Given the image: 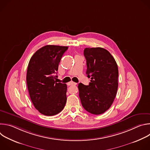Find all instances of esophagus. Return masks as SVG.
I'll return each mask as SVG.
<instances>
[{"instance_id":"esophagus-1","label":"esophagus","mask_w":150,"mask_h":150,"mask_svg":"<svg viewBox=\"0 0 150 150\" xmlns=\"http://www.w3.org/2000/svg\"><path fill=\"white\" fill-rule=\"evenodd\" d=\"M68 85H76V83L74 82H70L68 83Z\"/></svg>"}]
</instances>
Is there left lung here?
I'll return each instance as SVG.
<instances>
[{"mask_svg": "<svg viewBox=\"0 0 150 150\" xmlns=\"http://www.w3.org/2000/svg\"><path fill=\"white\" fill-rule=\"evenodd\" d=\"M86 74L91 77L88 85H78L79 96L85 110L100 115L108 110L116 96L118 87V67L112 55L101 47L85 48Z\"/></svg>", "mask_w": 150, "mask_h": 150, "instance_id": "left-lung-1", "label": "left lung"}]
</instances>
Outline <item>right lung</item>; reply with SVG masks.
I'll use <instances>...</instances> for the list:
<instances>
[{
  "label": "right lung",
  "instance_id": "add662e5",
  "mask_svg": "<svg viewBox=\"0 0 150 150\" xmlns=\"http://www.w3.org/2000/svg\"><path fill=\"white\" fill-rule=\"evenodd\" d=\"M67 46L47 45L31 57L27 73V84L31 101L41 114L53 116L60 113L67 103V85L57 82V71Z\"/></svg>",
  "mask_w": 150,
  "mask_h": 150
}]
</instances>
